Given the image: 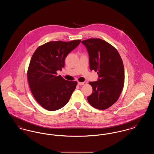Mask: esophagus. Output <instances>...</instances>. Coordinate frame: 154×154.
Segmentation results:
<instances>
[{
	"mask_svg": "<svg viewBox=\"0 0 154 154\" xmlns=\"http://www.w3.org/2000/svg\"><path fill=\"white\" fill-rule=\"evenodd\" d=\"M85 84H87V82L86 81H84L83 82H78V85H85Z\"/></svg>",
	"mask_w": 154,
	"mask_h": 154,
	"instance_id": "obj_1",
	"label": "esophagus"
}]
</instances>
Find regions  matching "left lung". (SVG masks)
Returning <instances> with one entry per match:
<instances>
[{"label":"left lung","instance_id":"8db88e82","mask_svg":"<svg viewBox=\"0 0 154 154\" xmlns=\"http://www.w3.org/2000/svg\"><path fill=\"white\" fill-rule=\"evenodd\" d=\"M88 52L91 70L97 72L96 81L89 82L92 94L87 97L89 104L99 110H105L117 101L124 87V67L117 50L100 38L83 40Z\"/></svg>","mask_w":154,"mask_h":154}]
</instances>
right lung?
Listing matches in <instances>:
<instances>
[{"label": "right lung", "mask_w": 154, "mask_h": 154, "mask_svg": "<svg viewBox=\"0 0 154 154\" xmlns=\"http://www.w3.org/2000/svg\"><path fill=\"white\" fill-rule=\"evenodd\" d=\"M50 42L38 47L33 54L28 70L31 92L38 103L46 110L55 111L69 102L77 82L65 80L57 72L65 66L67 55L80 43Z\"/></svg>", "instance_id": "obj_1"}]
</instances>
